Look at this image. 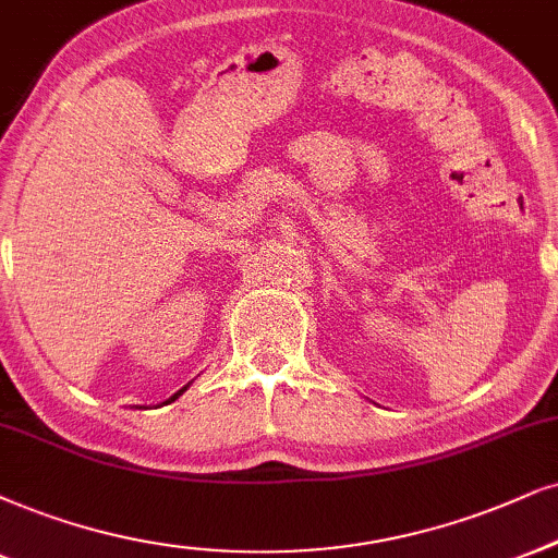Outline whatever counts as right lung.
Masks as SVG:
<instances>
[{
	"label": "right lung",
	"instance_id": "right-lung-1",
	"mask_svg": "<svg viewBox=\"0 0 558 558\" xmlns=\"http://www.w3.org/2000/svg\"><path fill=\"white\" fill-rule=\"evenodd\" d=\"M182 391H185V389H182ZM182 391H178V393H174V397H172V399H169V401H174V399H178V397H180V393H182Z\"/></svg>",
	"mask_w": 558,
	"mask_h": 558
}]
</instances>
